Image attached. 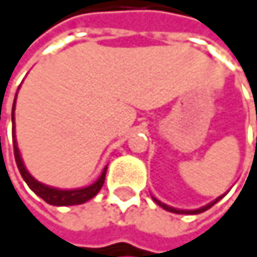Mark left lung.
Here are the masks:
<instances>
[{
  "mask_svg": "<svg viewBox=\"0 0 257 257\" xmlns=\"http://www.w3.org/2000/svg\"><path fill=\"white\" fill-rule=\"evenodd\" d=\"M256 145H257V140H256ZM224 196V195H222ZM222 196H219V198H216L215 201H212L210 204H207V206H204V207H201V209H196V210H180V209H174V207H169V206H166L164 203H161V201H158L157 198H154V201L155 203L160 206V207H163L164 210H168V212H172V213H181V215H198V213H203V212H206L207 209H210L212 206H215L218 201L222 198Z\"/></svg>",
  "mask_w": 257,
  "mask_h": 257,
  "instance_id": "8db88e82",
  "label": "left lung"
}]
</instances>
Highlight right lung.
Masks as SVG:
<instances>
[{"label":"right lung","mask_w":257,"mask_h":257,"mask_svg":"<svg viewBox=\"0 0 257 257\" xmlns=\"http://www.w3.org/2000/svg\"><path fill=\"white\" fill-rule=\"evenodd\" d=\"M15 102H16V96H15ZM15 102H13V108H12V137H13V152H15V160H16V166L20 169L24 181L29 184V187L38 195L41 196L45 203L51 204V206H76V204H83L88 199L94 198L99 190L102 189L103 183H105V174H106V168L103 169L102 175L99 177V180L96 183H93L88 187L83 189H74V190H61V189H54L50 186H45L39 181H36L26 169L24 163L21 160L20 155V149H18L16 145V139H15Z\"/></svg>","instance_id":"add662e5"}]
</instances>
